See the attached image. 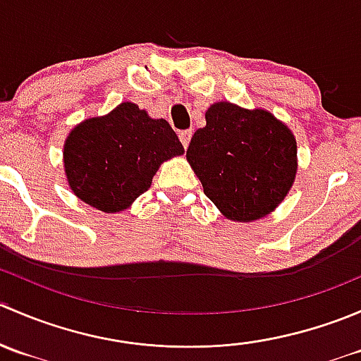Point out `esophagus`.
I'll return each mask as SVG.
<instances>
[{"instance_id": "1", "label": "esophagus", "mask_w": 361, "mask_h": 361, "mask_svg": "<svg viewBox=\"0 0 361 361\" xmlns=\"http://www.w3.org/2000/svg\"><path fill=\"white\" fill-rule=\"evenodd\" d=\"M192 134H194V130L192 129H188V130H181L180 134H178V136H180V141H181V145H183L185 148L188 147V143H190V140H192Z\"/></svg>"}]
</instances>
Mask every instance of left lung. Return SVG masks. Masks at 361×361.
Wrapping results in <instances>:
<instances>
[{
    "label": "left lung",
    "mask_w": 361,
    "mask_h": 361,
    "mask_svg": "<svg viewBox=\"0 0 361 361\" xmlns=\"http://www.w3.org/2000/svg\"><path fill=\"white\" fill-rule=\"evenodd\" d=\"M187 160L204 194L234 221L267 216L288 195L297 174V141L271 111L213 103L195 130Z\"/></svg>",
    "instance_id": "8db88e82"
}]
</instances>
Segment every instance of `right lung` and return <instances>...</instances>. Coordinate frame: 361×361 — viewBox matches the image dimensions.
Masks as SVG:
<instances>
[{
    "instance_id": "1",
    "label": "right lung",
    "mask_w": 361,
    "mask_h": 361,
    "mask_svg": "<svg viewBox=\"0 0 361 361\" xmlns=\"http://www.w3.org/2000/svg\"><path fill=\"white\" fill-rule=\"evenodd\" d=\"M183 152L167 120L152 118L126 101L73 127L63 162L69 188L80 201L118 213L150 188L160 164Z\"/></svg>"
}]
</instances>
